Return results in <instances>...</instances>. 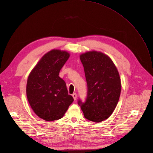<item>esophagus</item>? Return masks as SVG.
Listing matches in <instances>:
<instances>
[{"label":"esophagus","instance_id":"34e87169","mask_svg":"<svg viewBox=\"0 0 153 153\" xmlns=\"http://www.w3.org/2000/svg\"><path fill=\"white\" fill-rule=\"evenodd\" d=\"M72 96H73V97H74V100L75 101V100H76V97H77L76 94V93H74V94H72Z\"/></svg>","mask_w":153,"mask_h":153}]
</instances>
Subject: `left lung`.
Returning <instances> with one entry per match:
<instances>
[{
    "label": "left lung",
    "mask_w": 153,
    "mask_h": 153,
    "mask_svg": "<svg viewBox=\"0 0 153 153\" xmlns=\"http://www.w3.org/2000/svg\"><path fill=\"white\" fill-rule=\"evenodd\" d=\"M88 86L86 101L78 104L85 117L93 122L109 118L118 103L121 82L119 71L112 60L104 53L90 51L80 56Z\"/></svg>",
    "instance_id": "1"
}]
</instances>
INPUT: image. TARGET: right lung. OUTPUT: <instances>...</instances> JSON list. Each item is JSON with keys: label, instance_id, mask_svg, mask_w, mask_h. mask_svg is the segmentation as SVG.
I'll list each match as a JSON object with an SVG mask.
<instances>
[{"label": "right lung", "instance_id": "1", "mask_svg": "<svg viewBox=\"0 0 153 153\" xmlns=\"http://www.w3.org/2000/svg\"><path fill=\"white\" fill-rule=\"evenodd\" d=\"M69 57L66 51H51L35 66L27 81L26 96L31 108L46 121L61 119L74 101L59 76Z\"/></svg>", "mask_w": 153, "mask_h": 153}]
</instances>
